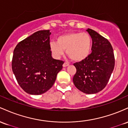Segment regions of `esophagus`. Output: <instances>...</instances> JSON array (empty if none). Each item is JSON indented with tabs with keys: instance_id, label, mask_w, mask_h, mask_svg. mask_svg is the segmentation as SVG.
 Returning <instances> with one entry per match:
<instances>
[{
	"instance_id": "34e87169",
	"label": "esophagus",
	"mask_w": 128,
	"mask_h": 128,
	"mask_svg": "<svg viewBox=\"0 0 128 128\" xmlns=\"http://www.w3.org/2000/svg\"><path fill=\"white\" fill-rule=\"evenodd\" d=\"M69 65V64L68 63H67V62H64V64H63V66L64 67H66V66H68Z\"/></svg>"
}]
</instances>
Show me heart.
<instances>
[{"mask_svg":"<svg viewBox=\"0 0 128 128\" xmlns=\"http://www.w3.org/2000/svg\"><path fill=\"white\" fill-rule=\"evenodd\" d=\"M92 40L88 33L72 32L61 35L57 42L50 44L52 54L57 58L64 55V50L67 55L74 62H81L88 57L91 52Z\"/></svg>","mask_w":128,"mask_h":128,"instance_id":"heart-1","label":"heart"}]
</instances>
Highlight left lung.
Instances as JSON below:
<instances>
[{
	"mask_svg": "<svg viewBox=\"0 0 128 128\" xmlns=\"http://www.w3.org/2000/svg\"><path fill=\"white\" fill-rule=\"evenodd\" d=\"M86 31L92 38V52L86 59L74 64L76 73L73 82L78 90L85 94H96L106 86L114 68L112 47L108 40L94 30Z\"/></svg>",
	"mask_w": 128,
	"mask_h": 128,
	"instance_id": "1",
	"label": "left lung"
}]
</instances>
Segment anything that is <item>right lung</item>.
<instances>
[{
	"label": "right lung",
	"instance_id": "1",
	"mask_svg": "<svg viewBox=\"0 0 128 128\" xmlns=\"http://www.w3.org/2000/svg\"><path fill=\"white\" fill-rule=\"evenodd\" d=\"M50 30H41L20 42L14 50L12 70L22 88L40 95L55 82L64 61L54 59L50 46Z\"/></svg>",
	"mask_w": 128,
	"mask_h": 128
}]
</instances>
